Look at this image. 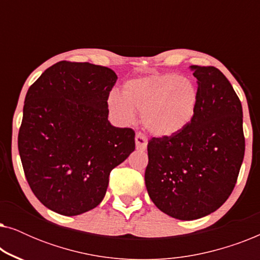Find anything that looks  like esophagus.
<instances>
[{"mask_svg": "<svg viewBox=\"0 0 260 260\" xmlns=\"http://www.w3.org/2000/svg\"><path fill=\"white\" fill-rule=\"evenodd\" d=\"M135 142H136L137 149H140V150H144V149L147 148L148 140H147V137H145L142 133L136 134V136H135Z\"/></svg>", "mask_w": 260, "mask_h": 260, "instance_id": "obj_1", "label": "esophagus"}]
</instances>
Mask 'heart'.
Here are the masks:
<instances>
[{
    "label": "heart",
    "mask_w": 260,
    "mask_h": 260,
    "mask_svg": "<svg viewBox=\"0 0 260 260\" xmlns=\"http://www.w3.org/2000/svg\"><path fill=\"white\" fill-rule=\"evenodd\" d=\"M199 91L189 78L172 73H155L126 81L122 95L112 92L108 105L123 123H131L136 112L148 131L159 137L181 133L189 125L197 112Z\"/></svg>",
    "instance_id": "obj_1"
}]
</instances>
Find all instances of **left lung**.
<instances>
[{"instance_id": "left-lung-1", "label": "left lung", "mask_w": 260, "mask_h": 260, "mask_svg": "<svg viewBox=\"0 0 260 260\" xmlns=\"http://www.w3.org/2000/svg\"><path fill=\"white\" fill-rule=\"evenodd\" d=\"M199 104L181 133L152 137L144 180L156 207L179 220L211 214L232 193L244 159L240 99L221 71L190 66Z\"/></svg>"}]
</instances>
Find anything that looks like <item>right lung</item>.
<instances>
[{
    "instance_id": "obj_1",
    "label": "right lung",
    "mask_w": 260,
    "mask_h": 260,
    "mask_svg": "<svg viewBox=\"0 0 260 260\" xmlns=\"http://www.w3.org/2000/svg\"><path fill=\"white\" fill-rule=\"evenodd\" d=\"M116 80L109 67L59 61L28 88L17 145L31 191L53 212L97 207L111 170L135 150V131L108 120Z\"/></svg>"
}]
</instances>
